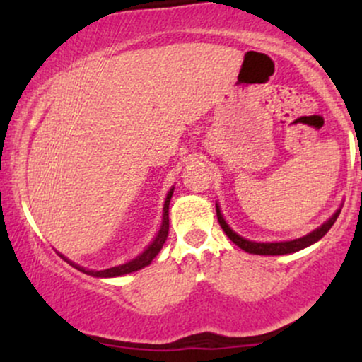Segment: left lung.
I'll return each mask as SVG.
<instances>
[{
	"label": "left lung",
	"instance_id": "obj_1",
	"mask_svg": "<svg viewBox=\"0 0 362 362\" xmlns=\"http://www.w3.org/2000/svg\"><path fill=\"white\" fill-rule=\"evenodd\" d=\"M216 214H218V221H219V224H221L224 233L228 235V238H230L235 245H238L242 250L248 252V253H255V255H286V253L300 252V250H303V248L317 243L320 238H323V236L327 235V231L334 226L335 221H337L340 209L334 216H332L328 221L323 223L322 226L317 228L315 231H311V233H308L306 236H301V238H296V240H291V242H274V243L250 242V240L243 238V236L235 233V231L228 226V223L224 221V218H223L221 211H219L218 204H216Z\"/></svg>",
	"mask_w": 362,
	"mask_h": 362
}]
</instances>
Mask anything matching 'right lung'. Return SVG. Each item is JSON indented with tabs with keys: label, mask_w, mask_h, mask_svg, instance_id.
<instances>
[{
	"label": "right lung",
	"mask_w": 362,
	"mask_h": 362,
	"mask_svg": "<svg viewBox=\"0 0 362 362\" xmlns=\"http://www.w3.org/2000/svg\"><path fill=\"white\" fill-rule=\"evenodd\" d=\"M172 194H173V187L170 189V192L167 194V199H165V204H163V221H161V228L160 231H158L156 238L153 240V243L149 245V247L144 250L141 255L136 257V259H132L131 262H127V264H122V265H117V267H110V269H105V271H88V269L81 267V265H76L74 262L68 260V259H62L68 260L69 265H73L74 269H78L80 272H85L88 274V276H93V277H119V276H124V274H131V272H136L139 271V269L146 267L153 262V259L160 253L161 248H163V243L165 240H167L168 236V226H170V219H168V207H170V199H172Z\"/></svg>",
	"instance_id": "right-lung-1"
}]
</instances>
